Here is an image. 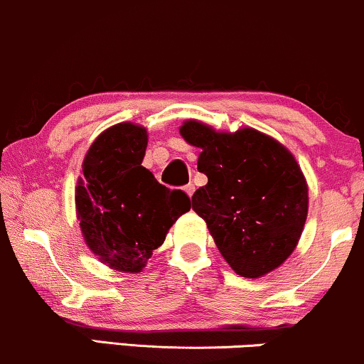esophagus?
<instances>
[{
    "mask_svg": "<svg viewBox=\"0 0 364 364\" xmlns=\"http://www.w3.org/2000/svg\"><path fill=\"white\" fill-rule=\"evenodd\" d=\"M185 191H186L188 196H193V193H195V185H193V183H188V185L185 186Z\"/></svg>",
    "mask_w": 364,
    "mask_h": 364,
    "instance_id": "obj_1",
    "label": "esophagus"
}]
</instances>
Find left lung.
Segmentation results:
<instances>
[{
  "mask_svg": "<svg viewBox=\"0 0 364 364\" xmlns=\"http://www.w3.org/2000/svg\"><path fill=\"white\" fill-rule=\"evenodd\" d=\"M179 132L201 149L208 183L191 201L230 268L246 278L278 268L307 220L309 188L295 157L254 129L220 134L190 120Z\"/></svg>",
  "mask_w": 364,
  "mask_h": 364,
  "instance_id": "8db88e82",
  "label": "left lung"
}]
</instances>
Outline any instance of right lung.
Returning a JSON list of instances; mask_svg holds the SVG:
<instances>
[{"label": "right lung", "mask_w": 364, "mask_h": 364, "mask_svg": "<svg viewBox=\"0 0 364 364\" xmlns=\"http://www.w3.org/2000/svg\"><path fill=\"white\" fill-rule=\"evenodd\" d=\"M147 130L110 127L91 144L76 188L86 244L110 268L139 273L169 227L191 208L185 191L161 185L142 166Z\"/></svg>", "instance_id": "right-lung-1"}]
</instances>
